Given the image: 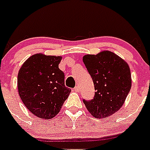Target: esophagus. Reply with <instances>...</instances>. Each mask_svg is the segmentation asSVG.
<instances>
[{"mask_svg":"<svg viewBox=\"0 0 150 150\" xmlns=\"http://www.w3.org/2000/svg\"><path fill=\"white\" fill-rule=\"evenodd\" d=\"M74 90H75V92H77V93H79V86H76L75 88H74Z\"/></svg>","mask_w":150,"mask_h":150,"instance_id":"obj_1","label":"esophagus"}]
</instances>
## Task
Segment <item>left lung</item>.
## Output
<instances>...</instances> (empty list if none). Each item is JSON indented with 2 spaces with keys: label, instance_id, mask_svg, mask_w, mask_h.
Returning a JSON list of instances; mask_svg holds the SVG:
<instances>
[{
  "label": "left lung",
  "instance_id": "8db88e82",
  "mask_svg": "<svg viewBox=\"0 0 150 150\" xmlns=\"http://www.w3.org/2000/svg\"><path fill=\"white\" fill-rule=\"evenodd\" d=\"M93 79L96 92L92 100L83 102L95 118H105L122 107L131 87L128 64L115 53L103 51L83 58Z\"/></svg>",
  "mask_w": 150,
  "mask_h": 150
}]
</instances>
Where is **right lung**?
Returning a JSON list of instances; mask_svg holds the SVG:
<instances>
[{
    "mask_svg": "<svg viewBox=\"0 0 150 150\" xmlns=\"http://www.w3.org/2000/svg\"><path fill=\"white\" fill-rule=\"evenodd\" d=\"M61 59L34 54L19 71L17 83L20 98L30 112L39 118H53L71 93V89L64 85V73L59 68Z\"/></svg>",
    "mask_w": 150,
    "mask_h": 150,
    "instance_id": "right-lung-1",
    "label": "right lung"
}]
</instances>
